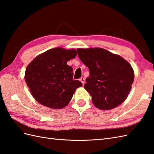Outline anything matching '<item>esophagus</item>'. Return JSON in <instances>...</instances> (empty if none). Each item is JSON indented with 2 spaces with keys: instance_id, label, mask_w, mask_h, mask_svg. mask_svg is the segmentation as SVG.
Wrapping results in <instances>:
<instances>
[{
  "instance_id": "1",
  "label": "esophagus",
  "mask_w": 154,
  "mask_h": 154,
  "mask_svg": "<svg viewBox=\"0 0 154 154\" xmlns=\"http://www.w3.org/2000/svg\"><path fill=\"white\" fill-rule=\"evenodd\" d=\"M79 80H80V81H81V83H82V84H83V85H84V84H85V78H84V77H81Z\"/></svg>"
}]
</instances>
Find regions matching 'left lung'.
I'll return each mask as SVG.
<instances>
[{
	"label": "left lung",
	"mask_w": 154,
	"mask_h": 154,
	"mask_svg": "<svg viewBox=\"0 0 154 154\" xmlns=\"http://www.w3.org/2000/svg\"><path fill=\"white\" fill-rule=\"evenodd\" d=\"M77 52L90 71L85 88L95 107L112 109L125 100L134 81V71L127 61L100 48H78Z\"/></svg>",
	"instance_id": "1"
}]
</instances>
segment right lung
<instances>
[{"mask_svg": "<svg viewBox=\"0 0 154 154\" xmlns=\"http://www.w3.org/2000/svg\"><path fill=\"white\" fill-rule=\"evenodd\" d=\"M75 50L50 49L29 64L25 81L36 100L52 109L66 107L82 83L73 79V68L67 64L75 58Z\"/></svg>", "mask_w": 154, "mask_h": 154, "instance_id": "add662e5", "label": "right lung"}]
</instances>
